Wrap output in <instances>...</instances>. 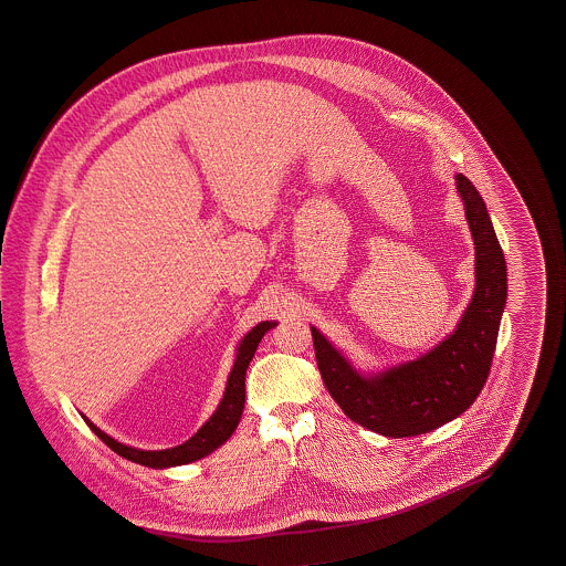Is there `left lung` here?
Wrapping results in <instances>:
<instances>
[{
    "label": "left lung",
    "instance_id": "1",
    "mask_svg": "<svg viewBox=\"0 0 566 566\" xmlns=\"http://www.w3.org/2000/svg\"><path fill=\"white\" fill-rule=\"evenodd\" d=\"M457 189L475 243V291L457 328L416 360L360 374L323 333L312 339L324 386L356 424L384 437L424 434L452 422L480 397L507 303V263L484 199L457 174Z\"/></svg>",
    "mask_w": 566,
    "mask_h": 566
}]
</instances>
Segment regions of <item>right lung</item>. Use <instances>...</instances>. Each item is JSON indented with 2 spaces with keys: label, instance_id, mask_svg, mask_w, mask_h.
I'll list each match as a JSON object with an SVG mask.
<instances>
[{
  "label": "right lung",
  "instance_id": "right-lung-1",
  "mask_svg": "<svg viewBox=\"0 0 566 566\" xmlns=\"http://www.w3.org/2000/svg\"><path fill=\"white\" fill-rule=\"evenodd\" d=\"M277 323H259L250 333H245L238 354H235V363L233 369L227 379V388L222 395V401L216 407L214 413L210 416V420L190 437L189 441L176 446V448H167V450H139L125 446L120 441H116L114 437H109L102 431L99 427H95L86 416L84 422L88 424V429L95 432L109 450H114L118 457L127 458L137 464L150 467V469H169V467H178V464H189L195 460H201L208 454H212L216 448H220L233 432L238 429L240 420H242L243 403H245V369L254 356V352L259 348V342L263 339V335L273 328Z\"/></svg>",
  "mask_w": 566,
  "mask_h": 566
}]
</instances>
